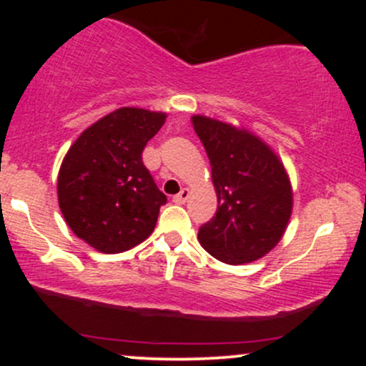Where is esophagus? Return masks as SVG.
Listing matches in <instances>:
<instances>
[{"label":"esophagus","mask_w":366,"mask_h":366,"mask_svg":"<svg viewBox=\"0 0 366 366\" xmlns=\"http://www.w3.org/2000/svg\"><path fill=\"white\" fill-rule=\"evenodd\" d=\"M187 199H189V189H186V187H184L179 194H175L174 197H172V201H174L175 204H184Z\"/></svg>","instance_id":"esophagus-1"}]
</instances>
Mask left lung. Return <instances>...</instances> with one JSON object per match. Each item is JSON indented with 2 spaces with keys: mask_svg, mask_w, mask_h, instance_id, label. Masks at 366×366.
<instances>
[{
  "mask_svg": "<svg viewBox=\"0 0 366 366\" xmlns=\"http://www.w3.org/2000/svg\"><path fill=\"white\" fill-rule=\"evenodd\" d=\"M207 149L218 208L199 227L197 241L213 258L244 264L270 253L292 213V187L282 162L267 142L246 129L192 117Z\"/></svg>",
  "mask_w": 366,
  "mask_h": 366,
  "instance_id": "obj_1",
  "label": "left lung"
}]
</instances>
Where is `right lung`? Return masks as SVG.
Instances as JSON below:
<instances>
[{
	"label": "right lung",
	"mask_w": 366,
	"mask_h": 366,
	"mask_svg": "<svg viewBox=\"0 0 366 366\" xmlns=\"http://www.w3.org/2000/svg\"><path fill=\"white\" fill-rule=\"evenodd\" d=\"M167 115L125 107L87 127L58 172V204L84 242L115 254L141 244L157 225L167 196L142 163V149Z\"/></svg>",
	"instance_id": "right-lung-1"
}]
</instances>
